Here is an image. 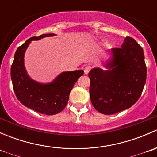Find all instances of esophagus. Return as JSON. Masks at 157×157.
I'll return each instance as SVG.
<instances>
[{"instance_id": "34e87169", "label": "esophagus", "mask_w": 157, "mask_h": 157, "mask_svg": "<svg viewBox=\"0 0 157 157\" xmlns=\"http://www.w3.org/2000/svg\"><path fill=\"white\" fill-rule=\"evenodd\" d=\"M92 69V67L90 65H86L85 66L84 68H83V70H84V74H87L90 71V70Z\"/></svg>"}]
</instances>
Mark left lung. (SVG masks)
Returning <instances> with one entry per match:
<instances>
[{
    "label": "left lung",
    "instance_id": "8db88e82",
    "mask_svg": "<svg viewBox=\"0 0 157 157\" xmlns=\"http://www.w3.org/2000/svg\"><path fill=\"white\" fill-rule=\"evenodd\" d=\"M107 70L96 67L89 73L90 95L99 112L112 115L132 106L140 98L146 83L144 50L133 38L126 37L121 48L111 50Z\"/></svg>",
    "mask_w": 157,
    "mask_h": 157
}]
</instances>
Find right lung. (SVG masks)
<instances>
[{
	"label": "right lung",
	"mask_w": 157,
	"mask_h": 157,
	"mask_svg": "<svg viewBox=\"0 0 157 157\" xmlns=\"http://www.w3.org/2000/svg\"><path fill=\"white\" fill-rule=\"evenodd\" d=\"M55 36L53 33L32 37L17 49L10 69L13 88L17 99L26 107L44 115H52L61 112L67 105L69 95L83 70L65 71L52 83H41L29 77L24 66V55L33 40Z\"/></svg>",
	"instance_id": "add662e5"
}]
</instances>
